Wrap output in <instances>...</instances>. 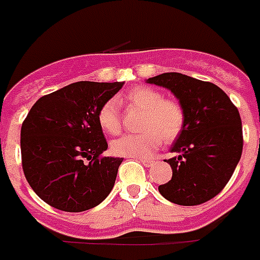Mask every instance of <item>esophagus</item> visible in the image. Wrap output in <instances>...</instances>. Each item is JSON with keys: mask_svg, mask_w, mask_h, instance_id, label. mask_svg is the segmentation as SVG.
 <instances>
[{"mask_svg": "<svg viewBox=\"0 0 260 260\" xmlns=\"http://www.w3.org/2000/svg\"><path fill=\"white\" fill-rule=\"evenodd\" d=\"M140 160H141V163L145 166V167H152V166H153V160L151 159H140Z\"/></svg>", "mask_w": 260, "mask_h": 260, "instance_id": "1", "label": "esophagus"}]
</instances>
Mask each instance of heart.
I'll return each instance as SVG.
<instances>
[{
	"mask_svg": "<svg viewBox=\"0 0 260 260\" xmlns=\"http://www.w3.org/2000/svg\"><path fill=\"white\" fill-rule=\"evenodd\" d=\"M124 101L134 108L142 109L138 134H126L111 144L116 156L123 157H148L157 149L163 138L173 141L178 137L185 126V111L182 105L173 99H165L160 91L137 86L124 94ZM100 127L108 134H118L122 127L116 101L108 100L101 105L97 114Z\"/></svg>",
	"mask_w": 260,
	"mask_h": 260,
	"instance_id": "obj_1",
	"label": "heart"
}]
</instances>
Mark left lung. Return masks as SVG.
Here are the masks:
<instances>
[{
  "mask_svg": "<svg viewBox=\"0 0 260 260\" xmlns=\"http://www.w3.org/2000/svg\"><path fill=\"white\" fill-rule=\"evenodd\" d=\"M169 89L185 111V126L171 146L177 156L166 160L173 177L159 192L179 206H197L225 188L243 152L239 109L220 87L179 72L149 78Z\"/></svg>",
  "mask_w": 260,
  "mask_h": 260,
  "instance_id": "8db88e82",
  "label": "left lung"
}]
</instances>
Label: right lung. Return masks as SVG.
<instances>
[{"label": "right lung", "mask_w": 260, "mask_h": 260, "mask_svg": "<svg viewBox=\"0 0 260 260\" xmlns=\"http://www.w3.org/2000/svg\"><path fill=\"white\" fill-rule=\"evenodd\" d=\"M123 82L81 81L41 97L21 124V165L38 197L67 212L99 206L115 185L122 157H103L108 144L97 114Z\"/></svg>", "instance_id": "obj_1"}]
</instances>
